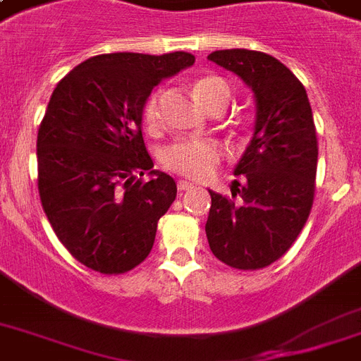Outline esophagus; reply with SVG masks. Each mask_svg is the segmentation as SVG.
Wrapping results in <instances>:
<instances>
[{
  "label": "esophagus",
  "instance_id": "obj_1",
  "mask_svg": "<svg viewBox=\"0 0 361 361\" xmlns=\"http://www.w3.org/2000/svg\"><path fill=\"white\" fill-rule=\"evenodd\" d=\"M192 187H195V183H191V181H187V180L178 181V189H180V192L189 191V189H192Z\"/></svg>",
  "mask_w": 361,
  "mask_h": 361
}]
</instances>
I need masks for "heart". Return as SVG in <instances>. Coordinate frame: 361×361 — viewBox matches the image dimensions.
Wrapping results in <instances>:
<instances>
[{
  "instance_id": "obj_1",
  "label": "heart",
  "mask_w": 361,
  "mask_h": 361,
  "mask_svg": "<svg viewBox=\"0 0 361 361\" xmlns=\"http://www.w3.org/2000/svg\"><path fill=\"white\" fill-rule=\"evenodd\" d=\"M195 93L208 110L228 103L231 87L221 76L204 75L195 80ZM161 90L153 92L144 103L142 120L147 130H157L161 125ZM223 161V147L215 140L202 138H181L164 152V166L176 174L191 180H208Z\"/></svg>"
}]
</instances>
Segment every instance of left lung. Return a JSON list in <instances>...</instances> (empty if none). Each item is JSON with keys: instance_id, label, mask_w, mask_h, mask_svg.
<instances>
[{"instance_id": "left-lung-1", "label": "left lung", "mask_w": 361, "mask_h": 361, "mask_svg": "<svg viewBox=\"0 0 361 361\" xmlns=\"http://www.w3.org/2000/svg\"><path fill=\"white\" fill-rule=\"evenodd\" d=\"M209 61L232 71L257 99V121L234 174L232 198L209 191L206 236L221 262L262 269L300 236L314 200L319 142L307 92L279 59L257 50H217Z\"/></svg>"}]
</instances>
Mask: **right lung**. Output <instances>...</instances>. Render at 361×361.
<instances>
[{
	"label": "right lung",
	"instance_id": "right-lung-1",
	"mask_svg": "<svg viewBox=\"0 0 361 361\" xmlns=\"http://www.w3.org/2000/svg\"><path fill=\"white\" fill-rule=\"evenodd\" d=\"M192 63L187 52L101 54L54 90L37 135L39 197L58 240L93 271L125 274L152 251L178 187L152 170L142 110L163 78Z\"/></svg>",
	"mask_w": 361,
	"mask_h": 361
}]
</instances>
